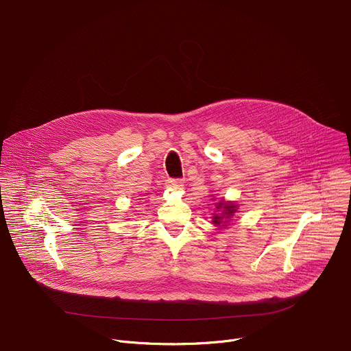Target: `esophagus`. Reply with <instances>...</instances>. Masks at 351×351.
Segmentation results:
<instances>
[{
	"label": "esophagus",
	"mask_w": 351,
	"mask_h": 351,
	"mask_svg": "<svg viewBox=\"0 0 351 351\" xmlns=\"http://www.w3.org/2000/svg\"><path fill=\"white\" fill-rule=\"evenodd\" d=\"M183 183H184L183 179H168L165 184L171 189H180L183 186Z\"/></svg>",
	"instance_id": "1"
}]
</instances>
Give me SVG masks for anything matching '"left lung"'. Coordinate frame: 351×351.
I'll return each instance as SVG.
<instances>
[{
  "mask_svg": "<svg viewBox=\"0 0 351 351\" xmlns=\"http://www.w3.org/2000/svg\"><path fill=\"white\" fill-rule=\"evenodd\" d=\"M214 199V198H213ZM217 214L213 215V223L218 226L219 229L226 228L230 221V218L237 213V206L232 202H225V199H219V202L215 203Z\"/></svg>",
  "mask_w": 351,
  "mask_h": 351,
  "instance_id": "left-lung-1",
  "label": "left lung"
}]
</instances>
